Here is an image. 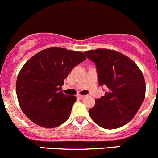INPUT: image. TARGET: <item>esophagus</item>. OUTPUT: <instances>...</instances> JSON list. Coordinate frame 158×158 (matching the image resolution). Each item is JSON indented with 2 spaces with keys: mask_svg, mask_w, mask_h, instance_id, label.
I'll return each instance as SVG.
<instances>
[{
  "mask_svg": "<svg viewBox=\"0 0 158 158\" xmlns=\"http://www.w3.org/2000/svg\"><path fill=\"white\" fill-rule=\"evenodd\" d=\"M77 97L79 98V99H82V98H85V95H78Z\"/></svg>",
  "mask_w": 158,
  "mask_h": 158,
  "instance_id": "esophagus-1",
  "label": "esophagus"
}]
</instances>
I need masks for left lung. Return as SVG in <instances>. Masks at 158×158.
Here are the masks:
<instances>
[{"instance_id": "left-lung-1", "label": "left lung", "mask_w": 158, "mask_h": 158, "mask_svg": "<svg viewBox=\"0 0 158 158\" xmlns=\"http://www.w3.org/2000/svg\"><path fill=\"white\" fill-rule=\"evenodd\" d=\"M93 61L100 85L107 87L104 96L89 110L92 120L103 128L114 129L128 123L145 97V81L136 63L124 54L109 49L84 52Z\"/></svg>"}]
</instances>
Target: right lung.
<instances>
[{
	"mask_svg": "<svg viewBox=\"0 0 158 158\" xmlns=\"http://www.w3.org/2000/svg\"><path fill=\"white\" fill-rule=\"evenodd\" d=\"M85 60L80 51L50 47L27 61L17 76L16 92L20 109L31 122L53 128L69 118L76 97L65 95L62 85L73 68Z\"/></svg>",
	"mask_w": 158,
	"mask_h": 158,
	"instance_id": "1",
	"label": "right lung"
}]
</instances>
